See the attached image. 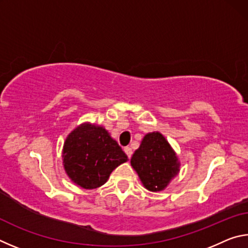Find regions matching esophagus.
<instances>
[{"instance_id": "esophagus-1", "label": "esophagus", "mask_w": 248, "mask_h": 248, "mask_svg": "<svg viewBox=\"0 0 248 248\" xmlns=\"http://www.w3.org/2000/svg\"><path fill=\"white\" fill-rule=\"evenodd\" d=\"M124 150L125 154H127V156H128L129 158L131 157V155H132V150H131V148H129V146H127V148H124Z\"/></svg>"}]
</instances>
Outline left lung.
<instances>
[{
    "instance_id": "1",
    "label": "left lung",
    "mask_w": 248,
    "mask_h": 248,
    "mask_svg": "<svg viewBox=\"0 0 248 248\" xmlns=\"http://www.w3.org/2000/svg\"><path fill=\"white\" fill-rule=\"evenodd\" d=\"M130 163L142 185L153 192L164 190L180 167L177 154L158 131L145 134Z\"/></svg>"
}]
</instances>
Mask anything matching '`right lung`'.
<instances>
[{"instance_id": "right-lung-1", "label": "right lung", "mask_w": 248, "mask_h": 248, "mask_svg": "<svg viewBox=\"0 0 248 248\" xmlns=\"http://www.w3.org/2000/svg\"><path fill=\"white\" fill-rule=\"evenodd\" d=\"M62 159L65 173L74 184L95 189L103 186L128 156L104 127L83 123L66 137Z\"/></svg>"}]
</instances>
